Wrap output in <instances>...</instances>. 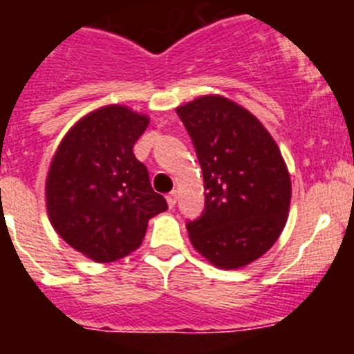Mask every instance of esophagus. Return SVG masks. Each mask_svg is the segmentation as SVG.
Instances as JSON below:
<instances>
[{
    "label": "esophagus",
    "instance_id": "esophagus-1",
    "mask_svg": "<svg viewBox=\"0 0 354 354\" xmlns=\"http://www.w3.org/2000/svg\"><path fill=\"white\" fill-rule=\"evenodd\" d=\"M177 198H179V195H177V192H171L167 195V202H168V207H175V204H177Z\"/></svg>",
    "mask_w": 354,
    "mask_h": 354
}]
</instances>
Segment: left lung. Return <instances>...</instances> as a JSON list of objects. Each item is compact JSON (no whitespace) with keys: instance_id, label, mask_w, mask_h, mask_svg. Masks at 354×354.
I'll use <instances>...</instances> for the list:
<instances>
[{"instance_id":"8db88e82","label":"left lung","mask_w":354,"mask_h":354,"mask_svg":"<svg viewBox=\"0 0 354 354\" xmlns=\"http://www.w3.org/2000/svg\"><path fill=\"white\" fill-rule=\"evenodd\" d=\"M204 175L205 209L186 225L193 248L212 266L237 270L262 257L282 234L290 175L257 117L221 95L177 108Z\"/></svg>"}]
</instances>
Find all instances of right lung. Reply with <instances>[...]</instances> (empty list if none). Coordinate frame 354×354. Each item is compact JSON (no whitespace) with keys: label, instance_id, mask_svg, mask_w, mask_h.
Instances as JSON below:
<instances>
[{"label":"right lung","instance_id":"right-lung-1","mask_svg":"<svg viewBox=\"0 0 354 354\" xmlns=\"http://www.w3.org/2000/svg\"><path fill=\"white\" fill-rule=\"evenodd\" d=\"M149 117L109 104L84 115L64 136L46 179V207L58 236L95 262L142 245L147 223L167 211L133 147Z\"/></svg>","mask_w":354,"mask_h":354}]
</instances>
